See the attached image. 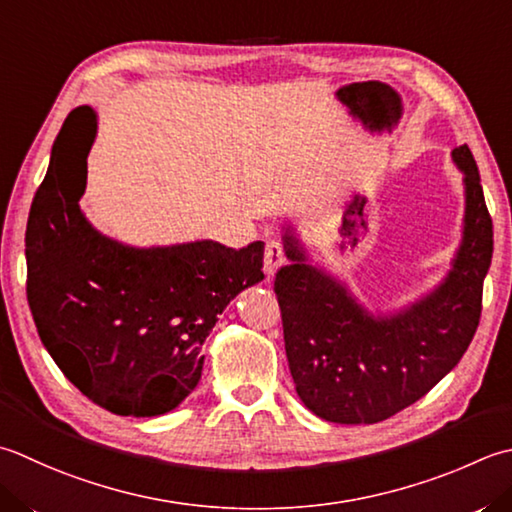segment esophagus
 Masks as SVG:
<instances>
[{"instance_id": "obj_1", "label": "esophagus", "mask_w": 512, "mask_h": 512, "mask_svg": "<svg viewBox=\"0 0 512 512\" xmlns=\"http://www.w3.org/2000/svg\"><path fill=\"white\" fill-rule=\"evenodd\" d=\"M286 264V257H284V248L282 242H277V239H268L266 242V253H264V273L266 277H275V273L279 268Z\"/></svg>"}]
</instances>
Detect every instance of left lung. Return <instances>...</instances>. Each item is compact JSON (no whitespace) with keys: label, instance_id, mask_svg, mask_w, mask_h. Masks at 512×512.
<instances>
[{"label":"left lung","instance_id":"8db88e82","mask_svg":"<svg viewBox=\"0 0 512 512\" xmlns=\"http://www.w3.org/2000/svg\"><path fill=\"white\" fill-rule=\"evenodd\" d=\"M450 157L464 175L462 242L442 282L402 308L362 304L344 279L310 259L293 224L282 226L290 264L277 273L275 293L288 368L299 399L326 422H384L442 382L473 342L493 219L470 148Z\"/></svg>","mask_w":512,"mask_h":512}]
</instances>
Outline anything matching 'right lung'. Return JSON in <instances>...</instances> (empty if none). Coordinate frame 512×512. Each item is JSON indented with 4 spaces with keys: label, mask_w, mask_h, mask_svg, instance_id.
Instances as JSON below:
<instances>
[{
    "label": "right lung",
    "mask_w": 512,
    "mask_h": 512,
    "mask_svg": "<svg viewBox=\"0 0 512 512\" xmlns=\"http://www.w3.org/2000/svg\"><path fill=\"white\" fill-rule=\"evenodd\" d=\"M95 135L97 113L79 106L50 150L26 226L28 304L48 355L90 402L157 417L199 384L224 308L264 279V244L130 246L99 233L79 206Z\"/></svg>",
    "instance_id": "add662e5"
}]
</instances>
